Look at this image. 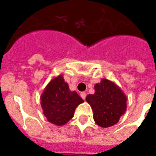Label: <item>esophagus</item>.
<instances>
[{
  "label": "esophagus",
  "instance_id": "34e87169",
  "mask_svg": "<svg viewBox=\"0 0 156 156\" xmlns=\"http://www.w3.org/2000/svg\"><path fill=\"white\" fill-rule=\"evenodd\" d=\"M86 92H81L80 93V95H81V97L83 98V100H85L86 99Z\"/></svg>",
  "mask_w": 156,
  "mask_h": 156
}]
</instances>
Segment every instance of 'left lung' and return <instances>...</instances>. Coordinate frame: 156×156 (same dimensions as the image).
I'll return each mask as SVG.
<instances>
[{
    "label": "left lung",
    "instance_id": "obj_1",
    "mask_svg": "<svg viewBox=\"0 0 156 156\" xmlns=\"http://www.w3.org/2000/svg\"><path fill=\"white\" fill-rule=\"evenodd\" d=\"M86 100L93 110L95 123L107 128L116 124L126 110V96L117 86L108 79H102L95 86V94Z\"/></svg>",
    "mask_w": 156,
    "mask_h": 156
}]
</instances>
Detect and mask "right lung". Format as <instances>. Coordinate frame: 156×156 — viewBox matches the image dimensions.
Masks as SVG:
<instances>
[{
  "label": "right lung",
  "mask_w": 156,
  "mask_h": 156,
  "mask_svg": "<svg viewBox=\"0 0 156 156\" xmlns=\"http://www.w3.org/2000/svg\"><path fill=\"white\" fill-rule=\"evenodd\" d=\"M83 100L76 91H70L62 75L53 78L41 95V106L48 121L63 126L74 115V111Z\"/></svg>",
  "instance_id": "add662e5"
}]
</instances>
